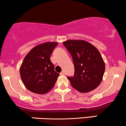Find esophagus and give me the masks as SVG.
Here are the masks:
<instances>
[{
  "label": "esophagus",
  "instance_id": "obj_1",
  "mask_svg": "<svg viewBox=\"0 0 126 126\" xmlns=\"http://www.w3.org/2000/svg\"><path fill=\"white\" fill-rule=\"evenodd\" d=\"M60 74H61V75H64V74H65V71H62L61 72Z\"/></svg>",
  "mask_w": 126,
  "mask_h": 126
}]
</instances>
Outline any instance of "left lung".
<instances>
[{"instance_id": "8db88e82", "label": "left lung", "mask_w": 126, "mask_h": 126, "mask_svg": "<svg viewBox=\"0 0 126 126\" xmlns=\"http://www.w3.org/2000/svg\"><path fill=\"white\" fill-rule=\"evenodd\" d=\"M71 53L74 74L67 77L71 86L80 93H88L100 84L105 70L102 56L95 47L84 40H70L63 43Z\"/></svg>"}]
</instances>
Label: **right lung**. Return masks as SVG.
<instances>
[{"label": "right lung", "mask_w": 126, "mask_h": 126, "mask_svg": "<svg viewBox=\"0 0 126 126\" xmlns=\"http://www.w3.org/2000/svg\"><path fill=\"white\" fill-rule=\"evenodd\" d=\"M58 45L56 42L42 43L27 54L20 69L25 87L32 93L46 94L53 88L59 73L55 71L50 55Z\"/></svg>", "instance_id": "obj_1"}]
</instances>
